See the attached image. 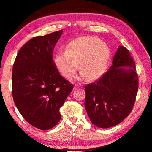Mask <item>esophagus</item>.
<instances>
[{"label":"esophagus","instance_id":"34e87169","mask_svg":"<svg viewBox=\"0 0 152 152\" xmlns=\"http://www.w3.org/2000/svg\"><path fill=\"white\" fill-rule=\"evenodd\" d=\"M78 84H75V86H74V89H76V88H78Z\"/></svg>","mask_w":152,"mask_h":152}]
</instances>
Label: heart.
<instances>
[{
  "instance_id": "heart-1",
  "label": "heart",
  "mask_w": 152,
  "mask_h": 152,
  "mask_svg": "<svg viewBox=\"0 0 152 152\" xmlns=\"http://www.w3.org/2000/svg\"><path fill=\"white\" fill-rule=\"evenodd\" d=\"M110 50L99 38L84 36L74 39L66 46L65 53H59L55 61L59 71L66 78L75 75L78 70L82 73L77 77L84 80L88 77L95 80L101 77L106 69Z\"/></svg>"
}]
</instances>
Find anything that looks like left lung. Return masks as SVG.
I'll use <instances>...</instances> for the list:
<instances>
[{"instance_id":"1","label":"left lung","mask_w":152,"mask_h":152,"mask_svg":"<svg viewBox=\"0 0 152 152\" xmlns=\"http://www.w3.org/2000/svg\"><path fill=\"white\" fill-rule=\"evenodd\" d=\"M138 83L135 61L127 49L120 45L109 70L85 86L84 106L91 121L101 128L122 122L133 109Z\"/></svg>"}]
</instances>
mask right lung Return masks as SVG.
<instances>
[{"instance_id": "obj_1", "label": "right lung", "mask_w": 152, "mask_h": 152, "mask_svg": "<svg viewBox=\"0 0 152 152\" xmlns=\"http://www.w3.org/2000/svg\"><path fill=\"white\" fill-rule=\"evenodd\" d=\"M62 30L31 39L20 49L12 72L14 102L26 121L48 130L61 119L60 108L73 89L53 61Z\"/></svg>"}]
</instances>
